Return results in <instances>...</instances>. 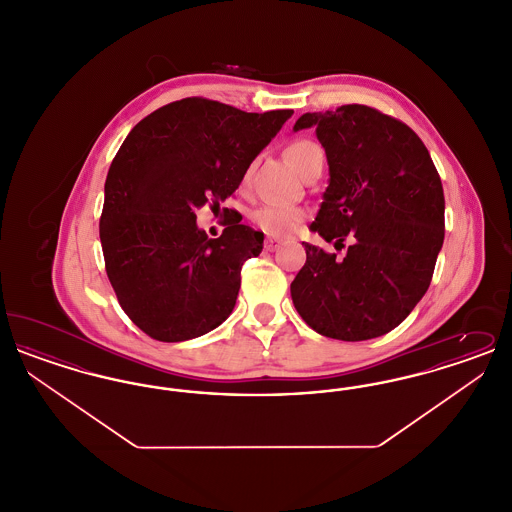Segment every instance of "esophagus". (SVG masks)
<instances>
[{"instance_id": "1", "label": "esophagus", "mask_w": 512, "mask_h": 512, "mask_svg": "<svg viewBox=\"0 0 512 512\" xmlns=\"http://www.w3.org/2000/svg\"><path fill=\"white\" fill-rule=\"evenodd\" d=\"M280 245H282V242L276 240V238H267V240H265V249H267V251H276Z\"/></svg>"}]
</instances>
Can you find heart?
<instances>
[{
  "label": "heart",
  "instance_id": "obj_1",
  "mask_svg": "<svg viewBox=\"0 0 512 512\" xmlns=\"http://www.w3.org/2000/svg\"><path fill=\"white\" fill-rule=\"evenodd\" d=\"M320 151V147L311 142V140H295L292 144L284 149V155L288 159V163L292 165L295 171L303 174L307 169L311 157ZM249 178V172H245L244 180ZM255 224L267 232L270 236H278V238H286L293 234L299 224L305 220V211L297 209V207H280V205H265L261 209H257L253 213Z\"/></svg>",
  "mask_w": 512,
  "mask_h": 512
}]
</instances>
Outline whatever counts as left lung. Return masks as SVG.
Here are the masks:
<instances>
[{"label": "left lung", "instance_id": "1", "mask_svg": "<svg viewBox=\"0 0 512 512\" xmlns=\"http://www.w3.org/2000/svg\"><path fill=\"white\" fill-rule=\"evenodd\" d=\"M311 126L330 167L311 230L351 245L336 261L305 244L293 305L320 336L372 340L409 317L432 282L445 234L441 180L422 140L378 109L353 103L305 113L293 130Z\"/></svg>", "mask_w": 512, "mask_h": 512}]
</instances>
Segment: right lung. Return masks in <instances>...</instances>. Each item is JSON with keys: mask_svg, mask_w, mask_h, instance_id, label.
<instances>
[{"mask_svg": "<svg viewBox=\"0 0 512 512\" xmlns=\"http://www.w3.org/2000/svg\"><path fill=\"white\" fill-rule=\"evenodd\" d=\"M292 115L186 98L147 115L122 142L105 180L99 238L122 311L149 338L192 340L230 317L242 265L263 251L265 236L230 209L220 238L209 240L195 211L219 209Z\"/></svg>", "mask_w": 512, "mask_h": 512, "instance_id": "1", "label": "right lung"}]
</instances>
